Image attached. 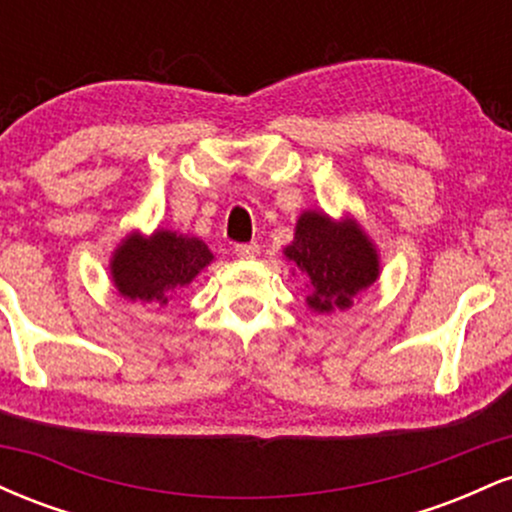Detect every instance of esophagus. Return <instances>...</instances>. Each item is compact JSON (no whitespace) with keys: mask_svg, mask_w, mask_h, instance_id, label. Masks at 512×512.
I'll list each match as a JSON object with an SVG mask.
<instances>
[{"mask_svg":"<svg viewBox=\"0 0 512 512\" xmlns=\"http://www.w3.org/2000/svg\"><path fill=\"white\" fill-rule=\"evenodd\" d=\"M236 255L240 257V260H255V257H260V245L240 243V245H236Z\"/></svg>","mask_w":512,"mask_h":512,"instance_id":"34e87169","label":"esophagus"}]
</instances>
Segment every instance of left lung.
<instances>
[{
  "mask_svg": "<svg viewBox=\"0 0 512 512\" xmlns=\"http://www.w3.org/2000/svg\"><path fill=\"white\" fill-rule=\"evenodd\" d=\"M284 257L305 279V303L313 313L349 310L358 293L380 279V255L354 216L332 219L320 209L298 216Z\"/></svg>",
  "mask_w": 512,
  "mask_h": 512,
  "instance_id": "1",
  "label": "left lung"
}]
</instances>
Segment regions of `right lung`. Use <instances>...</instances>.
I'll return each mask as SVG.
<instances>
[{
    "mask_svg": "<svg viewBox=\"0 0 512 512\" xmlns=\"http://www.w3.org/2000/svg\"><path fill=\"white\" fill-rule=\"evenodd\" d=\"M214 255L202 238L156 228L151 236L127 233L110 257V279L117 296L129 303L168 305L190 286Z\"/></svg>",
    "mask_w": 512,
    "mask_h": 512,
    "instance_id": "add662e5",
    "label": "right lung"
}]
</instances>
